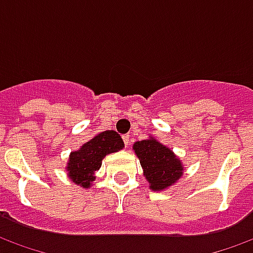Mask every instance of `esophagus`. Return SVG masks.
Segmentation results:
<instances>
[{
	"instance_id": "obj_1",
	"label": "esophagus",
	"mask_w": 253,
	"mask_h": 253,
	"mask_svg": "<svg viewBox=\"0 0 253 253\" xmlns=\"http://www.w3.org/2000/svg\"><path fill=\"white\" fill-rule=\"evenodd\" d=\"M122 138H123V142H125V146H128L130 145V137L128 135H122Z\"/></svg>"
}]
</instances>
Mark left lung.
Wrapping results in <instances>:
<instances>
[{"label": "left lung", "mask_w": 253, "mask_h": 253, "mask_svg": "<svg viewBox=\"0 0 253 253\" xmlns=\"http://www.w3.org/2000/svg\"><path fill=\"white\" fill-rule=\"evenodd\" d=\"M134 150L143 168V175L150 188L161 191L173 184L183 173L180 160L172 150L156 139H143L134 143Z\"/></svg>", "instance_id": "left-lung-1"}]
</instances>
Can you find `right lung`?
<instances>
[{
    "mask_svg": "<svg viewBox=\"0 0 253 253\" xmlns=\"http://www.w3.org/2000/svg\"><path fill=\"white\" fill-rule=\"evenodd\" d=\"M125 146L121 135L116 131L108 130L97 134L83 148L73 152L67 163L69 177L76 184L83 187L90 186V181L94 180V172L100 169L101 161L107 154L115 153Z\"/></svg>",
    "mask_w": 253,
    "mask_h": 253,
    "instance_id": "obj_1",
    "label": "right lung"
}]
</instances>
